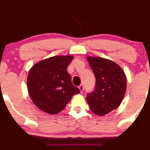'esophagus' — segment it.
Segmentation results:
<instances>
[{"label":"esophagus","mask_w":150,"mask_h":150,"mask_svg":"<svg viewBox=\"0 0 150 150\" xmlns=\"http://www.w3.org/2000/svg\"><path fill=\"white\" fill-rule=\"evenodd\" d=\"M78 88L80 89V91H81V93H83V89H84V86H83V84L80 85V86H78Z\"/></svg>","instance_id":"34e87169"}]
</instances>
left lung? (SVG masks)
<instances>
[{
	"label": "left lung",
	"mask_w": 150,
	"mask_h": 150,
	"mask_svg": "<svg viewBox=\"0 0 150 150\" xmlns=\"http://www.w3.org/2000/svg\"><path fill=\"white\" fill-rule=\"evenodd\" d=\"M96 77V86L86 100L92 112L99 116L108 114L120 106L126 91L127 80L123 69L112 60L88 57Z\"/></svg>",
	"instance_id": "8db88e82"
}]
</instances>
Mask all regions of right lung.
I'll return each mask as SVG.
<instances>
[{
    "instance_id": "obj_1",
    "label": "right lung",
    "mask_w": 150,
    "mask_h": 150,
    "mask_svg": "<svg viewBox=\"0 0 150 150\" xmlns=\"http://www.w3.org/2000/svg\"><path fill=\"white\" fill-rule=\"evenodd\" d=\"M73 57L55 56L41 60L30 68L27 83L35 105L51 115L60 112L80 90L72 84L67 69Z\"/></svg>"
}]
</instances>
